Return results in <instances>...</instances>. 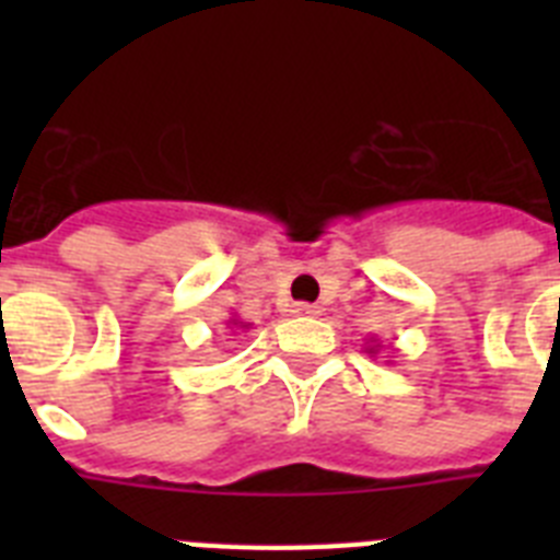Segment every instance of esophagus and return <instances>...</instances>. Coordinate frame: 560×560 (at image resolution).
Segmentation results:
<instances>
[{
  "mask_svg": "<svg viewBox=\"0 0 560 560\" xmlns=\"http://www.w3.org/2000/svg\"><path fill=\"white\" fill-rule=\"evenodd\" d=\"M296 316H319V305H308V303H296L294 305Z\"/></svg>",
  "mask_w": 560,
  "mask_h": 560,
  "instance_id": "34e87169",
  "label": "esophagus"
}]
</instances>
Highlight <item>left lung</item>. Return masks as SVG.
Here are the masks:
<instances>
[{"label":"left lung","instance_id":"8db88e82","mask_svg":"<svg viewBox=\"0 0 560 560\" xmlns=\"http://www.w3.org/2000/svg\"><path fill=\"white\" fill-rule=\"evenodd\" d=\"M364 350H368L370 355H375V353H378V350H381V341L375 339V336H370V339H368V348H364Z\"/></svg>","mask_w":560,"mask_h":560}]
</instances>
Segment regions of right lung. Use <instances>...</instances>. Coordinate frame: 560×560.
<instances>
[{"label":"right lung","mask_w":560,"mask_h":560,"mask_svg":"<svg viewBox=\"0 0 560 560\" xmlns=\"http://www.w3.org/2000/svg\"><path fill=\"white\" fill-rule=\"evenodd\" d=\"M249 325L252 323H244V319H237V316H230V319H226V328H235V330H249ZM235 330H232V334H235Z\"/></svg>","instance_id":"add662e5"}]
</instances>
